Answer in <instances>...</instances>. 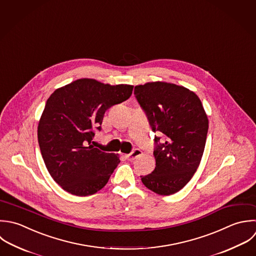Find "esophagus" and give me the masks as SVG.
I'll return each instance as SVG.
<instances>
[{
    "label": "esophagus",
    "instance_id": "34e87169",
    "mask_svg": "<svg viewBox=\"0 0 256 256\" xmlns=\"http://www.w3.org/2000/svg\"><path fill=\"white\" fill-rule=\"evenodd\" d=\"M140 156H142V152L140 150H138V148H134L130 154L126 156V158H128V160H134L138 158Z\"/></svg>",
    "mask_w": 256,
    "mask_h": 256
}]
</instances>
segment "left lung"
Here are the masks:
<instances>
[{
    "label": "left lung",
    "instance_id": "obj_1",
    "mask_svg": "<svg viewBox=\"0 0 256 256\" xmlns=\"http://www.w3.org/2000/svg\"><path fill=\"white\" fill-rule=\"evenodd\" d=\"M134 94L146 112L154 136V170L140 176L160 196L180 190L196 172L206 146L208 118L200 98L188 88L166 82L136 86Z\"/></svg>",
    "mask_w": 256,
    "mask_h": 256
}]
</instances>
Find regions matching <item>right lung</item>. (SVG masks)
<instances>
[{
  "mask_svg": "<svg viewBox=\"0 0 256 256\" xmlns=\"http://www.w3.org/2000/svg\"><path fill=\"white\" fill-rule=\"evenodd\" d=\"M132 88L130 84L80 78L56 88L48 98L38 126V140L50 176L62 190L86 196L108 184L120 160L118 154L92 144L94 128L100 130L106 110L126 100Z\"/></svg>",
  "mask_w": 256,
  "mask_h": 256,
  "instance_id": "right-lung-1",
  "label": "right lung"
}]
</instances>
